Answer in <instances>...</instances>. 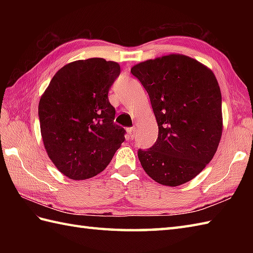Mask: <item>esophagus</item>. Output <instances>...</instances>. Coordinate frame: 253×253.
Instances as JSON below:
<instances>
[{
	"instance_id": "1",
	"label": "esophagus",
	"mask_w": 253,
	"mask_h": 253,
	"mask_svg": "<svg viewBox=\"0 0 253 253\" xmlns=\"http://www.w3.org/2000/svg\"><path fill=\"white\" fill-rule=\"evenodd\" d=\"M127 138L132 140L135 138V128H128L127 129Z\"/></svg>"
}]
</instances>
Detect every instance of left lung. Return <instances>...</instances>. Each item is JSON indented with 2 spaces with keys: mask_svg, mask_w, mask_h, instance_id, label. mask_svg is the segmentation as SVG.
Returning <instances> with one entry per match:
<instances>
[{
  "mask_svg": "<svg viewBox=\"0 0 253 253\" xmlns=\"http://www.w3.org/2000/svg\"><path fill=\"white\" fill-rule=\"evenodd\" d=\"M130 72L147 90L159 126L153 146L138 150L139 161L159 184H185L210 163L221 140L217 80L211 69L181 54L139 63Z\"/></svg>",
  "mask_w": 253,
  "mask_h": 253,
  "instance_id": "left-lung-1",
  "label": "left lung"
}]
</instances>
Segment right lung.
Segmentation results:
<instances>
[{
  "label": "right lung",
  "mask_w": 253,
  "mask_h": 253,
  "mask_svg": "<svg viewBox=\"0 0 253 253\" xmlns=\"http://www.w3.org/2000/svg\"><path fill=\"white\" fill-rule=\"evenodd\" d=\"M115 62L93 57L69 63L52 78L38 114L42 140L57 169L74 180L103 170L125 140L114 123L109 91L120 76Z\"/></svg>",
  "instance_id": "right-lung-1"
}]
</instances>
